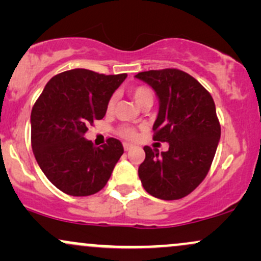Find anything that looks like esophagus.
I'll return each mask as SVG.
<instances>
[{"instance_id":"esophagus-1","label":"esophagus","mask_w":261,"mask_h":261,"mask_svg":"<svg viewBox=\"0 0 261 261\" xmlns=\"http://www.w3.org/2000/svg\"><path fill=\"white\" fill-rule=\"evenodd\" d=\"M133 147H134V146L131 145V143H127V142L124 143V149H125V151H130V149L133 148Z\"/></svg>"}]
</instances>
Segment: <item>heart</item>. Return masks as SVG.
<instances>
[{
  "mask_svg": "<svg viewBox=\"0 0 261 261\" xmlns=\"http://www.w3.org/2000/svg\"><path fill=\"white\" fill-rule=\"evenodd\" d=\"M131 95H133L135 101H136L139 106H141L143 101L148 99L153 100V94H152L151 89H148L147 87H136V88H134L133 91H131ZM115 100L116 98L112 97L109 99V101H108V107H107L108 112H113L114 107H115ZM120 135L127 140H135L137 137L136 131H135L133 127H127V126H124L120 128Z\"/></svg>",
  "mask_w": 261,
  "mask_h": 261,
  "instance_id": "heart-1",
  "label": "heart"
}]
</instances>
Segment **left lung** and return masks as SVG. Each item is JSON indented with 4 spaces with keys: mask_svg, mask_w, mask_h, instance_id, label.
I'll return each instance as SVG.
<instances>
[{
    "mask_svg": "<svg viewBox=\"0 0 261 261\" xmlns=\"http://www.w3.org/2000/svg\"><path fill=\"white\" fill-rule=\"evenodd\" d=\"M152 87L160 103L153 124L154 141L168 142V151L145 146L139 167L142 187L162 200L189 195L208 173L221 137L211 94L190 74L175 68L137 73Z\"/></svg>",
    "mask_w": 261,
    "mask_h": 261,
    "instance_id": "obj_1",
    "label": "left lung"
}]
</instances>
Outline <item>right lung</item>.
Wrapping results in <instances>:
<instances>
[{"label":"right lung","instance_id":"obj_1","mask_svg":"<svg viewBox=\"0 0 261 261\" xmlns=\"http://www.w3.org/2000/svg\"><path fill=\"white\" fill-rule=\"evenodd\" d=\"M127 77L74 68L45 86L31 115L32 148L46 178L65 194L88 196L101 190L124 153L119 140L94 147L85 139L88 125L100 120L108 101Z\"/></svg>","mask_w":261,"mask_h":261}]
</instances>
